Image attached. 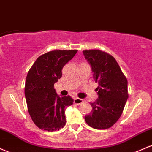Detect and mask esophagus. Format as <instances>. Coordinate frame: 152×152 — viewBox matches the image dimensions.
Listing matches in <instances>:
<instances>
[{
  "label": "esophagus",
  "instance_id": "1",
  "mask_svg": "<svg viewBox=\"0 0 152 152\" xmlns=\"http://www.w3.org/2000/svg\"><path fill=\"white\" fill-rule=\"evenodd\" d=\"M73 102L76 104H81L82 102H84V99H80V98H78V97H76L73 99Z\"/></svg>",
  "mask_w": 152,
  "mask_h": 152
}]
</instances>
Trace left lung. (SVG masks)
<instances>
[{
	"label": "left lung",
	"mask_w": 152,
	"mask_h": 152,
	"mask_svg": "<svg viewBox=\"0 0 152 152\" xmlns=\"http://www.w3.org/2000/svg\"><path fill=\"white\" fill-rule=\"evenodd\" d=\"M99 86L98 98L91 102L92 111L85 121L95 129L112 127L122 115L128 98V81L113 56L99 50L83 51Z\"/></svg>",
	"instance_id": "1"
}]
</instances>
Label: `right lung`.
<instances>
[{
	"label": "right lung",
	"mask_w": 152,
	"mask_h": 152,
	"mask_svg": "<svg viewBox=\"0 0 152 152\" xmlns=\"http://www.w3.org/2000/svg\"><path fill=\"white\" fill-rule=\"evenodd\" d=\"M78 50H53L39 56L30 68L24 93L29 113L34 124L48 131H59L66 125L65 109L72 105L70 96H60L54 84L62 76L63 66Z\"/></svg>",
	"instance_id": "right-lung-1"
}]
</instances>
